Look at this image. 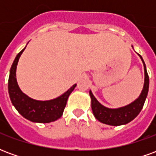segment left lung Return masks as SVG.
<instances>
[{"instance_id":"1","label":"left lung","mask_w":156,"mask_h":156,"mask_svg":"<svg viewBox=\"0 0 156 156\" xmlns=\"http://www.w3.org/2000/svg\"><path fill=\"white\" fill-rule=\"evenodd\" d=\"M138 55L140 58L141 61L144 65V82L140 94L134 101L120 108H108L100 104L98 101V99L95 98L94 95L93 94L91 90H89L93 114L94 115V117L103 124L112 125V126H119V125L126 124L133 120L134 118L137 117V115L140 114V112L143 108L145 99L147 98L150 81H149V76H148L145 63L140 55Z\"/></svg>"}]
</instances>
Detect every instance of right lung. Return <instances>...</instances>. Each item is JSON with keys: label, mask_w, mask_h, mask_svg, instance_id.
Instances as JSON below:
<instances>
[{"label": "right lung", "mask_w": 156, "mask_h": 156, "mask_svg": "<svg viewBox=\"0 0 156 156\" xmlns=\"http://www.w3.org/2000/svg\"><path fill=\"white\" fill-rule=\"evenodd\" d=\"M26 47L16 55L10 69L8 79V93L12 105L18 113L28 120L34 123H50L57 120L63 114L67 101L76 87V83L57 98L50 100H37L30 98L19 88L16 81V66L19 58Z\"/></svg>", "instance_id": "obj_1"}]
</instances>
